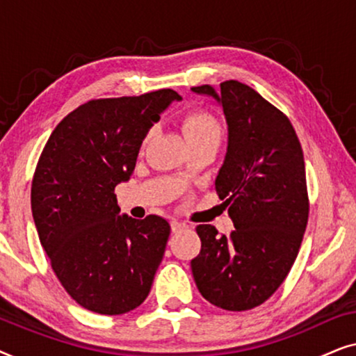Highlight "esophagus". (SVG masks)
<instances>
[{
	"instance_id": "esophagus-1",
	"label": "esophagus",
	"mask_w": 356,
	"mask_h": 356,
	"mask_svg": "<svg viewBox=\"0 0 356 356\" xmlns=\"http://www.w3.org/2000/svg\"><path fill=\"white\" fill-rule=\"evenodd\" d=\"M188 228V225L184 222H178V220H173L172 222V230H173V233H178V232H183V230H186Z\"/></svg>"
}]
</instances>
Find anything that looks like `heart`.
<instances>
[{
	"label": "heart",
	"instance_id": "b5f03b06",
	"mask_svg": "<svg viewBox=\"0 0 356 356\" xmlns=\"http://www.w3.org/2000/svg\"><path fill=\"white\" fill-rule=\"evenodd\" d=\"M183 131L188 143H197L206 139H218L222 136V126L212 113L206 110H193L184 115Z\"/></svg>",
	"mask_w": 356,
	"mask_h": 356
}]
</instances>
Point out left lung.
I'll return each mask as SVG.
<instances>
[{"instance_id":"left-lung-1","label":"left lung","mask_w":356,"mask_h":356,"mask_svg":"<svg viewBox=\"0 0 356 356\" xmlns=\"http://www.w3.org/2000/svg\"><path fill=\"white\" fill-rule=\"evenodd\" d=\"M222 105L228 149L216 191L235 230L197 225L201 251L193 277L209 303L246 311L269 300L298 256L309 216L305 159L286 115L250 86L225 81L220 92L193 87Z\"/></svg>"}]
</instances>
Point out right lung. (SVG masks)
Here are the masks:
<instances>
[{
	"instance_id": "1",
	"label": "right lung",
	"mask_w": 356,
	"mask_h": 356,
	"mask_svg": "<svg viewBox=\"0 0 356 356\" xmlns=\"http://www.w3.org/2000/svg\"><path fill=\"white\" fill-rule=\"evenodd\" d=\"M172 89L94 99L56 126L38 159L31 204L38 238L67 295L92 313L116 316L147 298L170 223L120 216L115 188L134 172L140 144Z\"/></svg>"
}]
</instances>
